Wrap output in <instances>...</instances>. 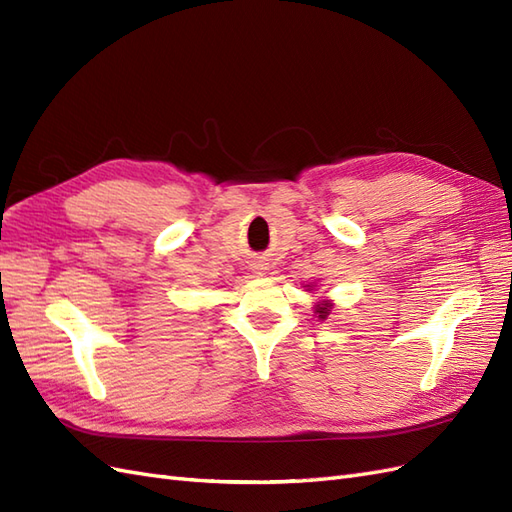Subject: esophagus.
<instances>
[{
	"label": "esophagus",
	"mask_w": 512,
	"mask_h": 512,
	"mask_svg": "<svg viewBox=\"0 0 512 512\" xmlns=\"http://www.w3.org/2000/svg\"><path fill=\"white\" fill-rule=\"evenodd\" d=\"M257 270H264V268H257ZM257 274H261V272H257Z\"/></svg>",
	"instance_id": "obj_1"
}]
</instances>
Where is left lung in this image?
Instances as JSON below:
<instances>
[{
    "label": "left lung",
    "instance_id": "1",
    "mask_svg": "<svg viewBox=\"0 0 512 512\" xmlns=\"http://www.w3.org/2000/svg\"><path fill=\"white\" fill-rule=\"evenodd\" d=\"M328 311H330V302L317 304V309H315V313L319 315V319H326V317H328Z\"/></svg>",
    "mask_w": 512,
    "mask_h": 512
}]
</instances>
